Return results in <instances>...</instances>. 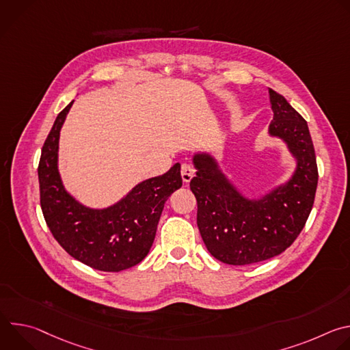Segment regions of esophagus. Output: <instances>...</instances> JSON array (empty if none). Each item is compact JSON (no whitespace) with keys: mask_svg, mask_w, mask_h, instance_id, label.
<instances>
[{"mask_svg":"<svg viewBox=\"0 0 350 350\" xmlns=\"http://www.w3.org/2000/svg\"><path fill=\"white\" fill-rule=\"evenodd\" d=\"M195 176V167L191 163L181 165V177L184 183H189L191 178Z\"/></svg>","mask_w":350,"mask_h":350,"instance_id":"34e87169","label":"esophagus"}]
</instances>
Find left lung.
Wrapping results in <instances>:
<instances>
[{
	"mask_svg": "<svg viewBox=\"0 0 350 350\" xmlns=\"http://www.w3.org/2000/svg\"><path fill=\"white\" fill-rule=\"evenodd\" d=\"M274 118L270 134L284 138L297 158L289 183L262 201H247L230 185L208 157H195L189 188L196 198V224L217 260L243 266L282 254L304 230L312 212L319 170L306 120L286 99L269 90Z\"/></svg>",
	"mask_w": 350,
	"mask_h": 350,
	"instance_id": "8db88e82",
	"label": "left lung"
}]
</instances>
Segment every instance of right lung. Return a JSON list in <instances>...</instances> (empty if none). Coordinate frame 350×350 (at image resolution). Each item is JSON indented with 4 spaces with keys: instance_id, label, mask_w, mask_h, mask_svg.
Returning <instances> with one entry per match:
<instances>
[{
    "instance_id": "obj_1",
    "label": "right lung",
    "mask_w": 350,
    "mask_h": 350,
    "mask_svg": "<svg viewBox=\"0 0 350 350\" xmlns=\"http://www.w3.org/2000/svg\"><path fill=\"white\" fill-rule=\"evenodd\" d=\"M72 104L59 112L41 149V211L49 231L72 258L99 271H122L138 265L151 249L165 202L183 185L180 163L138 184L109 209L81 206L64 189L57 169L59 131Z\"/></svg>"
}]
</instances>
